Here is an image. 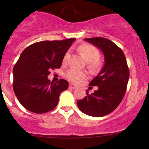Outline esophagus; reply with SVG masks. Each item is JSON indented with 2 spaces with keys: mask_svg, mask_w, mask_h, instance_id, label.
I'll use <instances>...</instances> for the list:
<instances>
[{
  "mask_svg": "<svg viewBox=\"0 0 149 149\" xmlns=\"http://www.w3.org/2000/svg\"><path fill=\"white\" fill-rule=\"evenodd\" d=\"M69 88H71V89H76V88H77V86H76L73 85V84H69Z\"/></svg>",
  "mask_w": 149,
  "mask_h": 149,
  "instance_id": "1",
  "label": "esophagus"
}]
</instances>
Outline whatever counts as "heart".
<instances>
[{
	"label": "heart",
	"instance_id": "heart-1",
	"mask_svg": "<svg viewBox=\"0 0 149 149\" xmlns=\"http://www.w3.org/2000/svg\"><path fill=\"white\" fill-rule=\"evenodd\" d=\"M79 50L83 55L84 59L88 61V66L91 70H98L101 68L102 63L100 61L99 56L100 52L99 50L92 45L82 44L79 47ZM68 55L66 54L64 57L63 62L67 60ZM87 72L85 70H79V69L71 68L69 69L65 73V76L69 81L75 84H79L86 79Z\"/></svg>",
	"mask_w": 149,
	"mask_h": 149
}]
</instances>
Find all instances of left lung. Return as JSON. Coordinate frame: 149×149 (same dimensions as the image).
<instances>
[{
  "mask_svg": "<svg viewBox=\"0 0 149 149\" xmlns=\"http://www.w3.org/2000/svg\"><path fill=\"white\" fill-rule=\"evenodd\" d=\"M102 51L105 63L89 85L97 86L92 94L78 100L77 105L82 112L89 116L103 117L111 113L120 104L125 94L128 82V66L123 50L113 42L103 37L84 39Z\"/></svg>",
  "mask_w": 149,
  "mask_h": 149,
  "instance_id": "8db88e82",
  "label": "left lung"
}]
</instances>
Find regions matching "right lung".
<instances>
[{
	"label": "right lung",
	"mask_w": 149,
	"mask_h": 149,
	"mask_svg": "<svg viewBox=\"0 0 149 149\" xmlns=\"http://www.w3.org/2000/svg\"><path fill=\"white\" fill-rule=\"evenodd\" d=\"M74 38L42 41L28 46L13 70V91L19 102L30 112L45 113L57 106L59 96L68 88L65 79L50 82L51 70L60 68Z\"/></svg>",
	"instance_id": "add662e5"
}]
</instances>
